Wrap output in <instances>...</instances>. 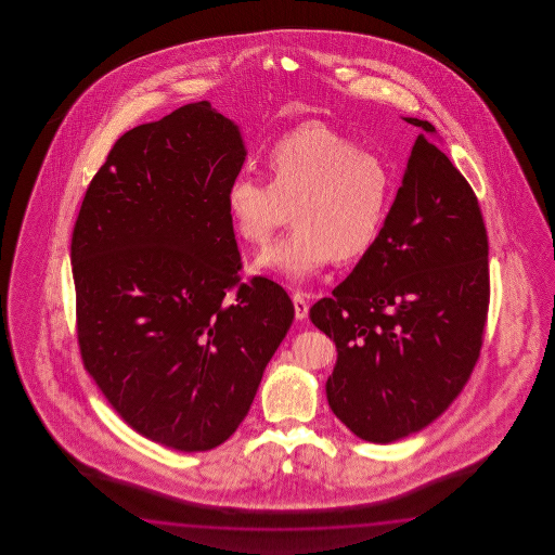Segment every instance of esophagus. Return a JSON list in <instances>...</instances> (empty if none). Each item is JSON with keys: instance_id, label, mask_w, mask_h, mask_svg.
I'll list each match as a JSON object with an SVG mask.
<instances>
[{"instance_id": "1", "label": "esophagus", "mask_w": 555, "mask_h": 555, "mask_svg": "<svg viewBox=\"0 0 555 555\" xmlns=\"http://www.w3.org/2000/svg\"><path fill=\"white\" fill-rule=\"evenodd\" d=\"M294 307H295V318H297V319H306L307 318V313H309V304H307L306 295L301 294V292H295Z\"/></svg>"}]
</instances>
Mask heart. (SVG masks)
Masks as SVG:
<instances>
[{"instance_id": "b5f03b06", "label": "heart", "mask_w": 555, "mask_h": 555, "mask_svg": "<svg viewBox=\"0 0 555 555\" xmlns=\"http://www.w3.org/2000/svg\"><path fill=\"white\" fill-rule=\"evenodd\" d=\"M270 182L240 172L225 190L237 236L266 246L287 222L295 228L260 256V266L306 280L333 258L361 260L377 244L392 202L387 163L353 137L321 120L283 132L266 153Z\"/></svg>"}]
</instances>
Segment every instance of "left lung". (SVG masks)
<instances>
[{
	"mask_svg": "<svg viewBox=\"0 0 555 555\" xmlns=\"http://www.w3.org/2000/svg\"><path fill=\"white\" fill-rule=\"evenodd\" d=\"M377 244L309 309L337 343L331 411L387 444L437 421L478 363L490 304L488 234L468 180L430 139L428 120Z\"/></svg>",
	"mask_w": 555,
	"mask_h": 555,
	"instance_id": "left-lung-1",
	"label": "left lung"
}]
</instances>
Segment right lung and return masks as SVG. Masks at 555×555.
<instances>
[{"label": "right lung", "mask_w": 555, "mask_h": 555, "mask_svg": "<svg viewBox=\"0 0 555 555\" xmlns=\"http://www.w3.org/2000/svg\"><path fill=\"white\" fill-rule=\"evenodd\" d=\"M246 158L208 101L127 130L73 228L77 343L120 418L168 449H216L246 418L294 321L282 285L242 280L225 190Z\"/></svg>", "instance_id": "add662e5"}]
</instances>
